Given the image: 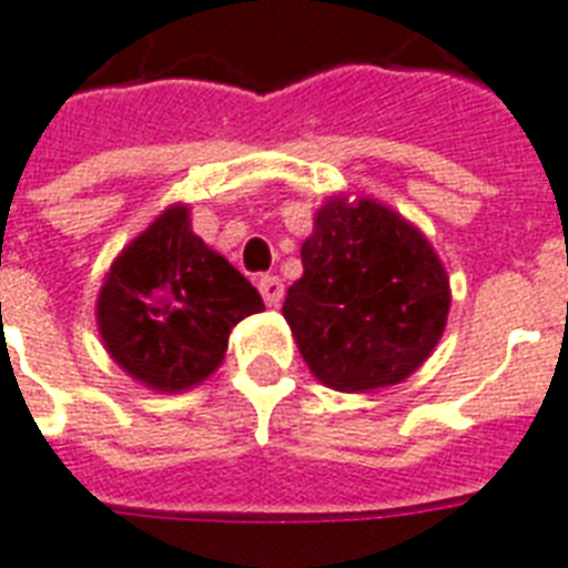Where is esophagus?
<instances>
[{
	"instance_id": "34e87169",
	"label": "esophagus",
	"mask_w": 568,
	"mask_h": 568,
	"mask_svg": "<svg viewBox=\"0 0 568 568\" xmlns=\"http://www.w3.org/2000/svg\"><path fill=\"white\" fill-rule=\"evenodd\" d=\"M256 285H258V294L265 297L267 306H280V301H283V294H285V285L280 276H271V274L258 276Z\"/></svg>"
}]
</instances>
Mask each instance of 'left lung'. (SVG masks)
Returning <instances> with one entry per match:
<instances>
[{"mask_svg":"<svg viewBox=\"0 0 568 568\" xmlns=\"http://www.w3.org/2000/svg\"><path fill=\"white\" fill-rule=\"evenodd\" d=\"M283 315L310 372L336 392L406 379L439 345L450 310L430 241L372 196H329L301 247Z\"/></svg>","mask_w":568,"mask_h":568,"instance_id":"8db88e82","label":"left lung"}]
</instances>
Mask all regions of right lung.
Here are the masks:
<instances>
[{"mask_svg":"<svg viewBox=\"0 0 568 568\" xmlns=\"http://www.w3.org/2000/svg\"><path fill=\"white\" fill-rule=\"evenodd\" d=\"M262 310L256 288L191 232L189 205L180 203L111 262L97 324L129 377L155 392H182L217 372L230 329Z\"/></svg>","mask_w":568,"mask_h":568,"instance_id":"add662e5","label":"right lung"}]
</instances>
